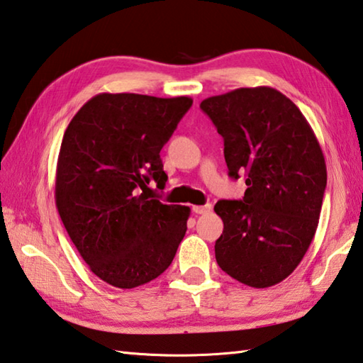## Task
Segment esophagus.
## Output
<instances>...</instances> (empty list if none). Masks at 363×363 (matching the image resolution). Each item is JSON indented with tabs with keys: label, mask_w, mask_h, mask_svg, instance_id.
I'll list each match as a JSON object with an SVG mask.
<instances>
[{
	"label": "esophagus",
	"mask_w": 363,
	"mask_h": 363,
	"mask_svg": "<svg viewBox=\"0 0 363 363\" xmlns=\"http://www.w3.org/2000/svg\"><path fill=\"white\" fill-rule=\"evenodd\" d=\"M212 206L211 204H204V206H194L191 208V211L195 212V214H208V212H211Z\"/></svg>",
	"instance_id": "34e87169"
}]
</instances>
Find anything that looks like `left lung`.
Masks as SVG:
<instances>
[{
	"instance_id": "obj_1",
	"label": "left lung",
	"mask_w": 363,
	"mask_h": 363,
	"mask_svg": "<svg viewBox=\"0 0 363 363\" xmlns=\"http://www.w3.org/2000/svg\"><path fill=\"white\" fill-rule=\"evenodd\" d=\"M200 106L223 137L230 176L247 184L242 200L214 206L223 220L217 264L247 286H274L315 238L328 184L323 149L302 111L274 88H239Z\"/></svg>"
}]
</instances>
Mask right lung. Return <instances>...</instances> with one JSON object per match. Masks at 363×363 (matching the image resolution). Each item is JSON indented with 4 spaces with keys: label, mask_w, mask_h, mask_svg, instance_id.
I'll return each mask as SVG.
<instances>
[{
    "label": "right lung",
    "mask_w": 363,
    "mask_h": 363,
    "mask_svg": "<svg viewBox=\"0 0 363 363\" xmlns=\"http://www.w3.org/2000/svg\"><path fill=\"white\" fill-rule=\"evenodd\" d=\"M191 104L187 96L101 92L64 132L56 208L92 274L111 286L132 289L157 279L187 231L189 206L163 204L146 190L151 179L165 187L160 149Z\"/></svg>",
    "instance_id": "right-lung-1"
}]
</instances>
